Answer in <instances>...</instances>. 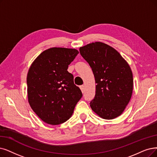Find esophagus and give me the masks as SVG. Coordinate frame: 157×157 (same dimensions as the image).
<instances>
[{
  "instance_id": "1",
  "label": "esophagus",
  "mask_w": 157,
  "mask_h": 157,
  "mask_svg": "<svg viewBox=\"0 0 157 157\" xmlns=\"http://www.w3.org/2000/svg\"><path fill=\"white\" fill-rule=\"evenodd\" d=\"M80 90H81V91H82V93H84V86H81L80 87Z\"/></svg>"
}]
</instances>
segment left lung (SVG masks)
Wrapping results in <instances>:
<instances>
[{
  "label": "left lung",
  "mask_w": 157,
  "mask_h": 157,
  "mask_svg": "<svg viewBox=\"0 0 157 157\" xmlns=\"http://www.w3.org/2000/svg\"><path fill=\"white\" fill-rule=\"evenodd\" d=\"M80 53L88 62L95 77V97L90 103L100 117L111 120L122 115L133 93V73L115 49L101 42L80 47Z\"/></svg>",
  "instance_id": "obj_1"
}]
</instances>
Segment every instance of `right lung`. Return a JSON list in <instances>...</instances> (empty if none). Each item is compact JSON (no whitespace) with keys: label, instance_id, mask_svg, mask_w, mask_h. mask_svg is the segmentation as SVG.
I'll return each instance as SVG.
<instances>
[{"label":"right lung","instance_id":"add662e5","mask_svg":"<svg viewBox=\"0 0 157 157\" xmlns=\"http://www.w3.org/2000/svg\"><path fill=\"white\" fill-rule=\"evenodd\" d=\"M75 49L51 48L32 62L27 75L28 100L41 120L50 125L67 121L82 97L74 84L68 65L78 55Z\"/></svg>","mask_w":157,"mask_h":157}]
</instances>
